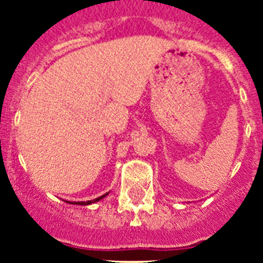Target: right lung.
I'll list each match as a JSON object with an SVG mask.
<instances>
[{
    "mask_svg": "<svg viewBox=\"0 0 263 263\" xmlns=\"http://www.w3.org/2000/svg\"><path fill=\"white\" fill-rule=\"evenodd\" d=\"M108 195V192H106L105 195H103V196L100 197H96V199H93V200H88V201H68L69 204H78V205H89V204H93V203H97V201H100L101 199H104V197Z\"/></svg>",
    "mask_w": 263,
    "mask_h": 263,
    "instance_id": "add662e5",
    "label": "right lung"
}]
</instances>
